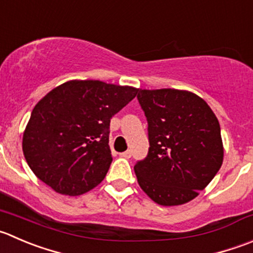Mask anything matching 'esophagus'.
Here are the masks:
<instances>
[{
	"label": "esophagus",
	"instance_id": "34e87169",
	"mask_svg": "<svg viewBox=\"0 0 253 253\" xmlns=\"http://www.w3.org/2000/svg\"><path fill=\"white\" fill-rule=\"evenodd\" d=\"M120 157H122V158H131V151H126V152H122V153H120Z\"/></svg>",
	"mask_w": 253,
	"mask_h": 253
}]
</instances>
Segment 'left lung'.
I'll list each match as a JSON object with an SVG mask.
<instances>
[{
  "mask_svg": "<svg viewBox=\"0 0 253 253\" xmlns=\"http://www.w3.org/2000/svg\"><path fill=\"white\" fill-rule=\"evenodd\" d=\"M148 122V154L134 166L137 181L154 203L190 202L212 180L224 159L220 124L209 105L185 90H139Z\"/></svg>",
  "mask_w": 253,
  "mask_h": 253,
  "instance_id": "1",
  "label": "left lung"
}]
</instances>
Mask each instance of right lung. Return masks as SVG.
Listing matches in <instances>:
<instances>
[{
	"mask_svg": "<svg viewBox=\"0 0 253 253\" xmlns=\"http://www.w3.org/2000/svg\"><path fill=\"white\" fill-rule=\"evenodd\" d=\"M138 89L100 80H70L34 106L22 148L29 168L56 193L82 195L99 185L112 162V116Z\"/></svg>",
	"mask_w": 253,
	"mask_h": 253,
	"instance_id": "obj_1",
	"label": "right lung"
}]
</instances>
